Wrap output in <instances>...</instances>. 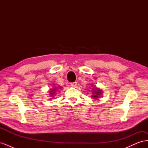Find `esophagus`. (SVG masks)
<instances>
[{
  "instance_id": "34e87169",
  "label": "esophagus",
  "mask_w": 148,
  "mask_h": 148,
  "mask_svg": "<svg viewBox=\"0 0 148 148\" xmlns=\"http://www.w3.org/2000/svg\"><path fill=\"white\" fill-rule=\"evenodd\" d=\"M77 82H73V83H70V86H72V87H76V86H77Z\"/></svg>"
}]
</instances>
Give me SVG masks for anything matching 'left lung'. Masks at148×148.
I'll return each instance as SVG.
<instances>
[{
	"instance_id": "1",
	"label": "left lung",
	"mask_w": 148,
	"mask_h": 148,
	"mask_svg": "<svg viewBox=\"0 0 148 148\" xmlns=\"http://www.w3.org/2000/svg\"><path fill=\"white\" fill-rule=\"evenodd\" d=\"M93 92L95 93L94 95L92 96V97H94L95 98V99H96V98H98V96H99V95H100V94L101 93V90L99 89H95V91H93Z\"/></svg>"
}]
</instances>
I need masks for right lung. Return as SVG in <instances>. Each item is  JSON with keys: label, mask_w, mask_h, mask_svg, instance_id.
Instances as JSON below:
<instances>
[{"label": "right lung", "mask_w": 148, "mask_h": 148, "mask_svg": "<svg viewBox=\"0 0 148 148\" xmlns=\"http://www.w3.org/2000/svg\"><path fill=\"white\" fill-rule=\"evenodd\" d=\"M56 89V88H55V89H54V90H52V91H56V90H55V89ZM51 94H53V93H51Z\"/></svg>", "instance_id": "add662e5"}]
</instances>
